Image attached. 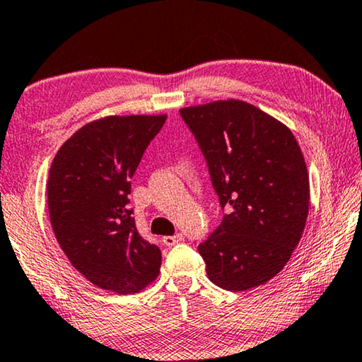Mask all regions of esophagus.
<instances>
[{"label":"esophagus","mask_w":362,"mask_h":362,"mask_svg":"<svg viewBox=\"0 0 362 362\" xmlns=\"http://www.w3.org/2000/svg\"><path fill=\"white\" fill-rule=\"evenodd\" d=\"M182 239H183V236L179 233V234H175V236H164V238H162V243H164L165 246L170 247V246H174V244L180 243Z\"/></svg>","instance_id":"obj_1"}]
</instances>
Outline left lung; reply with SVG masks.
Masks as SVG:
<instances>
[{"mask_svg":"<svg viewBox=\"0 0 362 362\" xmlns=\"http://www.w3.org/2000/svg\"><path fill=\"white\" fill-rule=\"evenodd\" d=\"M228 215L198 246L218 287L244 292L282 271L310 206L307 164L281 121L241 100L182 108Z\"/></svg>","mask_w":362,"mask_h":362,"instance_id":"obj_1","label":"left lung"}]
</instances>
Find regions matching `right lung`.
<instances>
[{
	"label": "right lung",
	"mask_w": 362,
	"mask_h": 362,
	"mask_svg": "<svg viewBox=\"0 0 362 362\" xmlns=\"http://www.w3.org/2000/svg\"><path fill=\"white\" fill-rule=\"evenodd\" d=\"M167 115L106 116L64 142L49 170L47 205L55 238L88 281L128 295L156 281L162 254L136 230L131 179Z\"/></svg>",
	"instance_id": "obj_1"
}]
</instances>
